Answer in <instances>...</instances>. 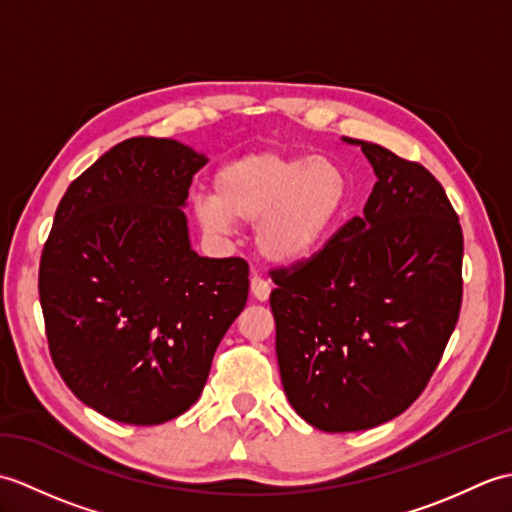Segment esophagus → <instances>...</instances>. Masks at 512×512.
Here are the masks:
<instances>
[{"instance_id":"34e87169","label":"esophagus","mask_w":512,"mask_h":512,"mask_svg":"<svg viewBox=\"0 0 512 512\" xmlns=\"http://www.w3.org/2000/svg\"><path fill=\"white\" fill-rule=\"evenodd\" d=\"M250 292H253V297L257 301H268V297H270V284H268L266 279H262V277H253V279H250Z\"/></svg>"}]
</instances>
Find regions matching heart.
<instances>
[{"label": "heart", "mask_w": 512, "mask_h": 512, "mask_svg": "<svg viewBox=\"0 0 512 512\" xmlns=\"http://www.w3.org/2000/svg\"><path fill=\"white\" fill-rule=\"evenodd\" d=\"M350 204L345 169L325 156L257 151L226 162L213 195L195 200L204 231L224 235L233 222H255V244L268 262L290 266L317 255Z\"/></svg>", "instance_id": "obj_1"}]
</instances>
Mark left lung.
Instances as JSON below:
<instances>
[{
  "mask_svg": "<svg viewBox=\"0 0 512 512\" xmlns=\"http://www.w3.org/2000/svg\"><path fill=\"white\" fill-rule=\"evenodd\" d=\"M376 173L352 217L308 262L273 270L277 363L292 409L330 433L400 416L436 372L462 306V228L442 184L367 140Z\"/></svg>",
  "mask_w": 512,
  "mask_h": 512,
  "instance_id": "left-lung-1",
  "label": "left lung"
}]
</instances>
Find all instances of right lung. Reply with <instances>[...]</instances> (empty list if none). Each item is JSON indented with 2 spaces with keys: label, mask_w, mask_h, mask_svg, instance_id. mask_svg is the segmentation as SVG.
<instances>
[{
  "label": "right lung",
  "mask_w": 512,
  "mask_h": 512,
  "mask_svg": "<svg viewBox=\"0 0 512 512\" xmlns=\"http://www.w3.org/2000/svg\"><path fill=\"white\" fill-rule=\"evenodd\" d=\"M209 158L129 138L76 178L41 253L39 299L65 385L105 418L160 424L200 398L248 299V264L200 257L184 215Z\"/></svg>",
  "instance_id": "right-lung-1"
}]
</instances>
